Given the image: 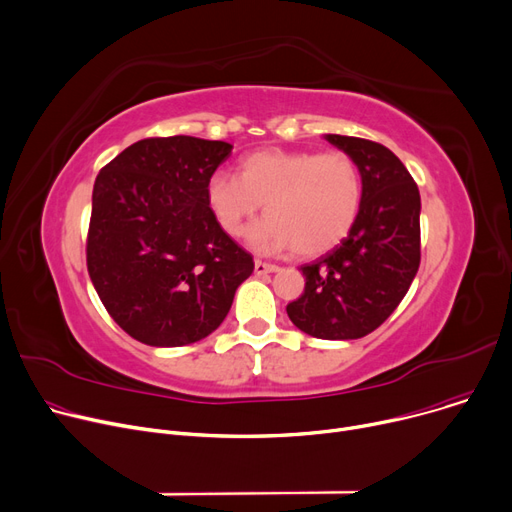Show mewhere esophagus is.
Returning a JSON list of instances; mask_svg holds the SVG:
<instances>
[{
    "instance_id": "1",
    "label": "esophagus",
    "mask_w": 512,
    "mask_h": 512,
    "mask_svg": "<svg viewBox=\"0 0 512 512\" xmlns=\"http://www.w3.org/2000/svg\"><path fill=\"white\" fill-rule=\"evenodd\" d=\"M277 270H279L277 264H268V262H262V260H256V262H254V273H256V275L277 273Z\"/></svg>"
}]
</instances>
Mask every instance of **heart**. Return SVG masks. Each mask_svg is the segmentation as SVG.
Instances as JSON below:
<instances>
[{"label":"heart","mask_w":512,"mask_h":512,"mask_svg":"<svg viewBox=\"0 0 512 512\" xmlns=\"http://www.w3.org/2000/svg\"><path fill=\"white\" fill-rule=\"evenodd\" d=\"M362 202V171L343 150L262 148L239 159L235 177L217 171L206 182V204L227 235H242L264 204L266 219L248 235L264 254L330 252L351 233Z\"/></svg>","instance_id":"heart-1"}]
</instances>
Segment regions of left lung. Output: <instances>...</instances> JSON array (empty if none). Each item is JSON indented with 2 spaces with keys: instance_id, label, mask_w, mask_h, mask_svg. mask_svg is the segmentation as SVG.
<instances>
[{
  "instance_id": "left-lung-1",
  "label": "left lung",
  "mask_w": 512,
  "mask_h": 512,
  "mask_svg": "<svg viewBox=\"0 0 512 512\" xmlns=\"http://www.w3.org/2000/svg\"><path fill=\"white\" fill-rule=\"evenodd\" d=\"M324 138L355 159L364 202L343 242L299 268L306 287L287 314L310 337L362 339L395 312L417 275L422 200L393 150L353 136Z\"/></svg>"
}]
</instances>
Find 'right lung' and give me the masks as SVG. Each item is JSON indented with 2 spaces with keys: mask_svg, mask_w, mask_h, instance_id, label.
I'll return each instance as SVG.
<instances>
[{
  "mask_svg": "<svg viewBox=\"0 0 512 512\" xmlns=\"http://www.w3.org/2000/svg\"><path fill=\"white\" fill-rule=\"evenodd\" d=\"M231 148L194 136L144 138L95 179L88 275L109 316L144 345L208 337L252 275V256L206 204L208 177Z\"/></svg>",
  "mask_w": 512,
  "mask_h": 512,
  "instance_id": "obj_1",
  "label": "right lung"
}]
</instances>
